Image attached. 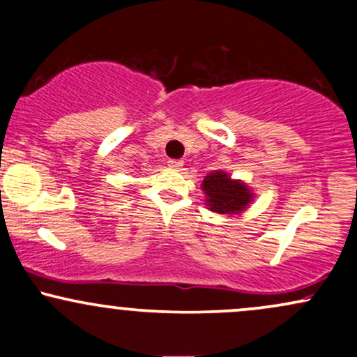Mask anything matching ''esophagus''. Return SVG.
Segmentation results:
<instances>
[{"label": "esophagus", "instance_id": "34e87169", "mask_svg": "<svg viewBox=\"0 0 357 357\" xmlns=\"http://www.w3.org/2000/svg\"><path fill=\"white\" fill-rule=\"evenodd\" d=\"M167 165H169V167H173V169H179V167L183 166V161L181 159H169Z\"/></svg>", "mask_w": 357, "mask_h": 357}]
</instances>
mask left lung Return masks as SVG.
Masks as SVG:
<instances>
[{"mask_svg": "<svg viewBox=\"0 0 357 357\" xmlns=\"http://www.w3.org/2000/svg\"><path fill=\"white\" fill-rule=\"evenodd\" d=\"M203 191L208 196V206L220 215L240 213L252 202V192L240 181H231L227 173L216 171L206 176L203 181Z\"/></svg>", "mask_w": 357, "mask_h": 357, "instance_id": "8db88e82", "label": "left lung"}]
</instances>
